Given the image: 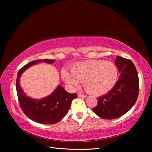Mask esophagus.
I'll return each instance as SVG.
<instances>
[{
	"mask_svg": "<svg viewBox=\"0 0 152 152\" xmlns=\"http://www.w3.org/2000/svg\"><path fill=\"white\" fill-rule=\"evenodd\" d=\"M78 96H79V97H82V98H86V95H84V94H81V93H78Z\"/></svg>",
	"mask_w": 152,
	"mask_h": 152,
	"instance_id": "esophagus-1",
	"label": "esophagus"
}]
</instances>
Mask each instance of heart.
<instances>
[{"label":"heart","mask_w":152,"mask_h":152,"mask_svg":"<svg viewBox=\"0 0 152 152\" xmlns=\"http://www.w3.org/2000/svg\"><path fill=\"white\" fill-rule=\"evenodd\" d=\"M61 76L64 81L72 88H78L83 82L87 92L101 95L107 93L115 86L118 70L111 61L88 60L74 64L71 73L64 70Z\"/></svg>","instance_id":"1"}]
</instances>
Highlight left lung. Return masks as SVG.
<instances>
[{
    "mask_svg": "<svg viewBox=\"0 0 152 152\" xmlns=\"http://www.w3.org/2000/svg\"><path fill=\"white\" fill-rule=\"evenodd\" d=\"M115 64L121 74L119 80L111 91L99 98L97 105L92 109L104 119H115L125 115L135 104L139 94L138 74L133 63L117 56Z\"/></svg>",
    "mask_w": 152,
    "mask_h": 152,
    "instance_id": "1",
    "label": "left lung"
}]
</instances>
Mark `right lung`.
<instances>
[{
  "label": "right lung",
  "mask_w": 152,
  "mask_h": 152,
  "mask_svg": "<svg viewBox=\"0 0 152 152\" xmlns=\"http://www.w3.org/2000/svg\"><path fill=\"white\" fill-rule=\"evenodd\" d=\"M56 60H37L31 61L18 72L16 89L20 107L25 115L35 122L42 124H54L60 121L70 109L72 101L77 97L76 93L70 94L58 85L50 96L42 99H34L27 96L20 86L19 79L24 71L31 66L39 62L53 64Z\"/></svg>",
  "instance_id": "1"
}]
</instances>
